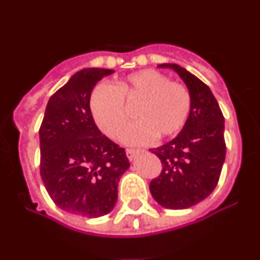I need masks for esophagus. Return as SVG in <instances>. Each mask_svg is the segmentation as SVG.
<instances>
[{
    "mask_svg": "<svg viewBox=\"0 0 260 260\" xmlns=\"http://www.w3.org/2000/svg\"><path fill=\"white\" fill-rule=\"evenodd\" d=\"M139 152H142V151L141 150H126V155H127L128 160H134L135 156H137Z\"/></svg>",
    "mask_w": 260,
    "mask_h": 260,
    "instance_id": "1",
    "label": "esophagus"
}]
</instances>
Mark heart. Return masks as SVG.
<instances>
[{
	"label": "heart",
	"mask_w": 260,
	"mask_h": 260,
	"mask_svg": "<svg viewBox=\"0 0 260 260\" xmlns=\"http://www.w3.org/2000/svg\"><path fill=\"white\" fill-rule=\"evenodd\" d=\"M139 103L135 117L141 121L127 126L122 141L146 144L157 135L165 138L178 133L189 118L191 98L186 86L171 82L156 70H141L119 80L117 86L99 84L89 96V112L109 138L119 137L127 119L123 105Z\"/></svg>",
	"instance_id": "obj_1"
}]
</instances>
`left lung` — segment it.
<instances>
[{"label":"left lung","instance_id":"8db88e82","mask_svg":"<svg viewBox=\"0 0 260 260\" xmlns=\"http://www.w3.org/2000/svg\"><path fill=\"white\" fill-rule=\"evenodd\" d=\"M157 68L176 71L191 98L189 118L171 142L152 148L162 165L150 191L161 207L185 210L204 201L219 182L225 160L224 116L210 87L176 63Z\"/></svg>","mask_w":260,"mask_h":260}]
</instances>
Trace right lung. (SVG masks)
<instances>
[{"instance_id": "obj_1", "label": "right lung", "mask_w": 260, "mask_h": 260, "mask_svg": "<svg viewBox=\"0 0 260 260\" xmlns=\"http://www.w3.org/2000/svg\"><path fill=\"white\" fill-rule=\"evenodd\" d=\"M110 69L87 68L50 96L40 126V174L61 210L100 217L113 210L119 178L130 167L123 148L105 137L89 112L96 83Z\"/></svg>"}]
</instances>
